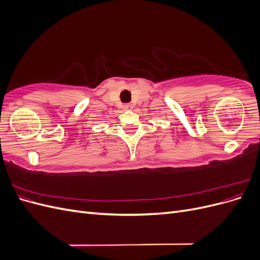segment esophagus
I'll use <instances>...</instances> for the list:
<instances>
[{"label":"esophagus","instance_id":"1","mask_svg":"<svg viewBox=\"0 0 260 260\" xmlns=\"http://www.w3.org/2000/svg\"><path fill=\"white\" fill-rule=\"evenodd\" d=\"M130 108H132L131 104H124L123 105V109H130Z\"/></svg>","mask_w":260,"mask_h":260}]
</instances>
